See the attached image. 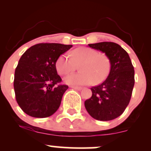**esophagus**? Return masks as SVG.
I'll return each mask as SVG.
<instances>
[{"label": "esophagus", "mask_w": 151, "mask_h": 151, "mask_svg": "<svg viewBox=\"0 0 151 151\" xmlns=\"http://www.w3.org/2000/svg\"><path fill=\"white\" fill-rule=\"evenodd\" d=\"M71 88H72V89H76V90H79V91L82 89V87H81V86H71Z\"/></svg>", "instance_id": "esophagus-1"}]
</instances>
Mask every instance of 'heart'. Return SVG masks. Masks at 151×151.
Instances as JSON below:
<instances>
[{"label": "heart", "instance_id": "1", "mask_svg": "<svg viewBox=\"0 0 151 151\" xmlns=\"http://www.w3.org/2000/svg\"><path fill=\"white\" fill-rule=\"evenodd\" d=\"M79 67L80 73L71 74L65 78V82L69 85H87L93 81L101 82L108 75L110 70L109 58L103 54H98L96 50L90 48L81 47L73 50L71 58L62 55L56 62V70L61 75L73 72L76 65Z\"/></svg>", "mask_w": 151, "mask_h": 151}]
</instances>
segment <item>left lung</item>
<instances>
[{
    "label": "left lung",
    "mask_w": 151,
    "mask_h": 151,
    "mask_svg": "<svg viewBox=\"0 0 151 151\" xmlns=\"http://www.w3.org/2000/svg\"><path fill=\"white\" fill-rule=\"evenodd\" d=\"M88 45L105 53L111 68L106 79L91 88L92 95L84 101V106L93 119L113 120L124 113L131 100L135 83L134 68L129 54L116 43L102 42Z\"/></svg>",
    "instance_id": "1"
}]
</instances>
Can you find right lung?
<instances>
[{
  "mask_svg": "<svg viewBox=\"0 0 151 151\" xmlns=\"http://www.w3.org/2000/svg\"><path fill=\"white\" fill-rule=\"evenodd\" d=\"M72 45L40 43L27 49L15 71L14 90L19 106L27 115L46 118L60 107L67 85H61L56 62Z\"/></svg>",
  "mask_w": 151,
  "mask_h": 151,
  "instance_id": "obj_1",
  "label": "right lung"
}]
</instances>
